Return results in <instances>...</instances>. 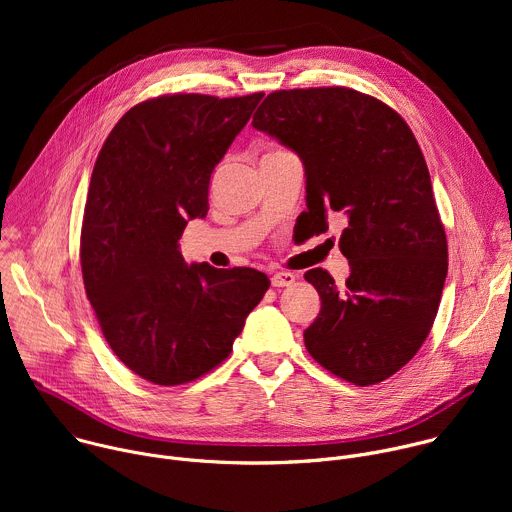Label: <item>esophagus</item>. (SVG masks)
<instances>
[{"label":"esophagus","instance_id":"obj_1","mask_svg":"<svg viewBox=\"0 0 512 512\" xmlns=\"http://www.w3.org/2000/svg\"><path fill=\"white\" fill-rule=\"evenodd\" d=\"M296 281V275L289 273V271H277L271 275V285L273 287H287Z\"/></svg>","mask_w":512,"mask_h":512}]
</instances>
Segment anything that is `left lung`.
Segmentation results:
<instances>
[{"mask_svg": "<svg viewBox=\"0 0 512 512\" xmlns=\"http://www.w3.org/2000/svg\"><path fill=\"white\" fill-rule=\"evenodd\" d=\"M253 127L296 152L306 172L308 235L340 214L350 263L338 285L306 271L322 308L304 330L332 375L367 387L395 375L425 342L448 275V241L419 143L383 101L346 87L267 95Z\"/></svg>", "mask_w": 512, "mask_h": 512, "instance_id": "1", "label": "left lung"}]
</instances>
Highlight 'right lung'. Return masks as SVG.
<instances>
[{
	"label": "right lung",
	"instance_id": "1",
	"mask_svg": "<svg viewBox=\"0 0 512 512\" xmlns=\"http://www.w3.org/2000/svg\"><path fill=\"white\" fill-rule=\"evenodd\" d=\"M263 93H178L131 107L93 168L81 265L87 298L117 358L172 387L218 367L269 289L251 267L186 265L180 237L208 212V184Z\"/></svg>",
	"mask_w": 512,
	"mask_h": 512
}]
</instances>
